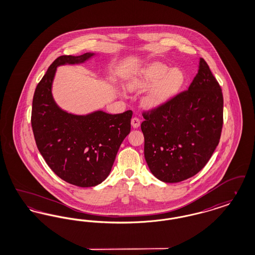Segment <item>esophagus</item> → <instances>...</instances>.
I'll use <instances>...</instances> for the list:
<instances>
[{"instance_id":"34e87169","label":"esophagus","mask_w":255,"mask_h":255,"mask_svg":"<svg viewBox=\"0 0 255 255\" xmlns=\"http://www.w3.org/2000/svg\"><path fill=\"white\" fill-rule=\"evenodd\" d=\"M131 124H132L133 128H138L139 125H140V120L138 118L134 117V118L132 119V121H131Z\"/></svg>"}]
</instances>
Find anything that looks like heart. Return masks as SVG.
Returning <instances> with one entry per match:
<instances>
[{
	"label": "heart",
	"instance_id": "heart-1",
	"mask_svg": "<svg viewBox=\"0 0 255 255\" xmlns=\"http://www.w3.org/2000/svg\"><path fill=\"white\" fill-rule=\"evenodd\" d=\"M184 82L185 76L181 69H170L165 64L154 63L133 78L129 88L132 91H141L155 85L145 98V104L149 108H158L176 96Z\"/></svg>",
	"mask_w": 255,
	"mask_h": 255
}]
</instances>
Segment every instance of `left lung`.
Here are the masks:
<instances>
[{
	"mask_svg": "<svg viewBox=\"0 0 255 255\" xmlns=\"http://www.w3.org/2000/svg\"><path fill=\"white\" fill-rule=\"evenodd\" d=\"M223 110L222 89L205 59L200 58L188 90L142 113L144 157L152 174L172 183L203 169L219 144Z\"/></svg>",
	"mask_w": 255,
	"mask_h": 255,
	"instance_id": "8db88e82",
	"label": "left lung"
}]
</instances>
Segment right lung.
<instances>
[{"label":"right lung","mask_w":255,"mask_h":255,"mask_svg":"<svg viewBox=\"0 0 255 255\" xmlns=\"http://www.w3.org/2000/svg\"><path fill=\"white\" fill-rule=\"evenodd\" d=\"M94 53L62 55L52 62L38 83L31 111V126L37 148L49 168L65 182L91 187L110 174L123 139L131 131V110L110 115L97 111L75 116L55 103L51 85L56 68L83 63Z\"/></svg>","instance_id":"1"}]
</instances>
